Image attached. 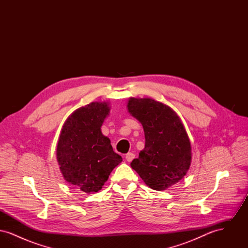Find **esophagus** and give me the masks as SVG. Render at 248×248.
Returning a JSON list of instances; mask_svg holds the SVG:
<instances>
[{
	"label": "esophagus",
	"mask_w": 248,
	"mask_h": 248,
	"mask_svg": "<svg viewBox=\"0 0 248 248\" xmlns=\"http://www.w3.org/2000/svg\"><path fill=\"white\" fill-rule=\"evenodd\" d=\"M134 158H135V154H132V153H128V154H125V160L127 162H131Z\"/></svg>",
	"instance_id": "obj_1"
}]
</instances>
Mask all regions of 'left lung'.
<instances>
[{"label":"left lung","instance_id":"1","mask_svg":"<svg viewBox=\"0 0 248 248\" xmlns=\"http://www.w3.org/2000/svg\"><path fill=\"white\" fill-rule=\"evenodd\" d=\"M127 108L141 123L145 134V148L131 167L153 189L176 184L191 162L190 143L180 119L170 107L152 98L131 97Z\"/></svg>","mask_w":248,"mask_h":248}]
</instances>
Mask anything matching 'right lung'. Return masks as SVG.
Masks as SVG:
<instances>
[{
	"instance_id": "add662e5",
	"label": "right lung",
	"mask_w": 248,
	"mask_h": 248,
	"mask_svg": "<svg viewBox=\"0 0 248 248\" xmlns=\"http://www.w3.org/2000/svg\"><path fill=\"white\" fill-rule=\"evenodd\" d=\"M106 102H92L76 109L59 136L57 158L64 178L85 193L101 189L123 160L113 152L100 127L108 114Z\"/></svg>"
}]
</instances>
